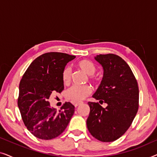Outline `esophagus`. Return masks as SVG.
<instances>
[{
  "mask_svg": "<svg viewBox=\"0 0 157 157\" xmlns=\"http://www.w3.org/2000/svg\"><path fill=\"white\" fill-rule=\"evenodd\" d=\"M81 104V102H77V103H75L74 104V106L75 107H77L78 106H79V105H80Z\"/></svg>",
  "mask_w": 157,
  "mask_h": 157,
  "instance_id": "34e87169",
  "label": "esophagus"
}]
</instances>
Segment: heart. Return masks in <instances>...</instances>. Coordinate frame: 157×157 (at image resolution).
<instances>
[{
	"instance_id": "heart-1",
	"label": "heart",
	"mask_w": 157,
	"mask_h": 157,
	"mask_svg": "<svg viewBox=\"0 0 157 157\" xmlns=\"http://www.w3.org/2000/svg\"><path fill=\"white\" fill-rule=\"evenodd\" d=\"M78 67L85 74L89 76L90 80L95 83H98L99 79L94 76L96 72V66L92 62L88 60H83L79 61L77 64ZM71 79V69L70 67H66L62 72V80L64 84L67 85L70 83ZM91 88L89 85H74L69 88L66 93V96L68 100L72 102H79L84 99L91 94Z\"/></svg>"
}]
</instances>
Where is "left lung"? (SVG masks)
I'll return each mask as SVG.
<instances>
[{"mask_svg":"<svg viewBox=\"0 0 157 157\" xmlns=\"http://www.w3.org/2000/svg\"><path fill=\"white\" fill-rule=\"evenodd\" d=\"M95 59L102 66L104 76L93 98L107 106L88 103L87 128L94 138L111 142L127 131L138 111V83L129 66L119 56L100 54Z\"/></svg>","mask_w":157,"mask_h":157,"instance_id":"left-lung-1","label":"left lung"}]
</instances>
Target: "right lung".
<instances>
[{"label":"right lung","instance_id":"add662e5","mask_svg":"<svg viewBox=\"0 0 157 157\" xmlns=\"http://www.w3.org/2000/svg\"><path fill=\"white\" fill-rule=\"evenodd\" d=\"M75 56L59 52L42 54L30 64L19 84L18 106L27 129L38 139L49 140L62 134L74 113V106L66 102L59 111L51 108L53 92L64 89L62 72Z\"/></svg>","mask_w":157,"mask_h":157}]
</instances>
